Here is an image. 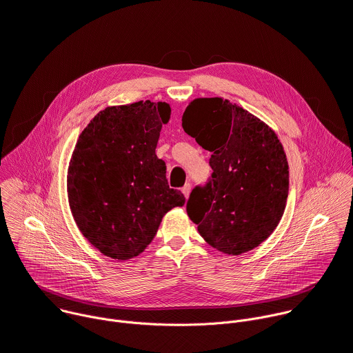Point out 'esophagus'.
<instances>
[{
    "instance_id": "obj_1",
    "label": "esophagus",
    "mask_w": 353,
    "mask_h": 353,
    "mask_svg": "<svg viewBox=\"0 0 353 353\" xmlns=\"http://www.w3.org/2000/svg\"><path fill=\"white\" fill-rule=\"evenodd\" d=\"M190 190H192V186H190V183H186V185L182 188V193L185 194V197H186V199L189 197V194H190Z\"/></svg>"
}]
</instances>
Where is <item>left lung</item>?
<instances>
[{
	"label": "left lung",
	"instance_id": "left-lung-1",
	"mask_svg": "<svg viewBox=\"0 0 353 353\" xmlns=\"http://www.w3.org/2000/svg\"><path fill=\"white\" fill-rule=\"evenodd\" d=\"M182 127L212 153L210 181L188 200L189 218L221 252L240 255L258 247L279 225L288 196V163L277 135L223 98L192 101Z\"/></svg>",
	"mask_w": 353,
	"mask_h": 353
}]
</instances>
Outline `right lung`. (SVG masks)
Instances as JSON below:
<instances>
[{"mask_svg": "<svg viewBox=\"0 0 353 353\" xmlns=\"http://www.w3.org/2000/svg\"><path fill=\"white\" fill-rule=\"evenodd\" d=\"M165 102L139 101L99 112L80 134L68 170V196L84 237L103 255L131 259L150 244L163 216L182 207L156 156Z\"/></svg>", "mask_w": 353, "mask_h": 353, "instance_id": "add662e5", "label": "right lung"}]
</instances>
